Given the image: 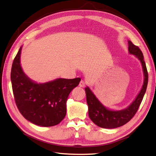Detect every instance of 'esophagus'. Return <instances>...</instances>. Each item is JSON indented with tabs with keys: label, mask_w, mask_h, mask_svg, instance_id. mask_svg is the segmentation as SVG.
<instances>
[{
	"label": "esophagus",
	"mask_w": 156,
	"mask_h": 156,
	"mask_svg": "<svg viewBox=\"0 0 156 156\" xmlns=\"http://www.w3.org/2000/svg\"><path fill=\"white\" fill-rule=\"evenodd\" d=\"M86 84V82L84 80H82L80 82V84H79V86L81 87H84V85Z\"/></svg>",
	"instance_id": "esophagus-1"
}]
</instances>
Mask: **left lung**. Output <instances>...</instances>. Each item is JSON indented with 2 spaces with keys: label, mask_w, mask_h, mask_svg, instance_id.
I'll use <instances>...</instances> for the list:
<instances>
[{
  "label": "left lung",
  "mask_w": 156,
  "mask_h": 156,
  "mask_svg": "<svg viewBox=\"0 0 156 156\" xmlns=\"http://www.w3.org/2000/svg\"><path fill=\"white\" fill-rule=\"evenodd\" d=\"M128 43L129 53L135 55L142 63L144 75L143 86L136 100L132 102L130 106L121 111H112L107 109L100 103L89 87L85 88L87 102L89 107V116L95 125L100 127L114 129L127 123L135 115L146 92L149 76L143 54L138 46L133 44L129 41Z\"/></svg>",
  "instance_id": "1"
}]
</instances>
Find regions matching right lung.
Listing matches in <instances>:
<instances>
[{"instance_id":"obj_1","label":"right lung","mask_w":156,"mask_h":156,"mask_svg":"<svg viewBox=\"0 0 156 156\" xmlns=\"http://www.w3.org/2000/svg\"><path fill=\"white\" fill-rule=\"evenodd\" d=\"M20 53L21 47L14 58L11 70L13 94L18 110L25 119L34 125H58L65 117L67 98L78 85L80 78H58L43 84L34 83L23 72Z\"/></svg>"}]
</instances>
